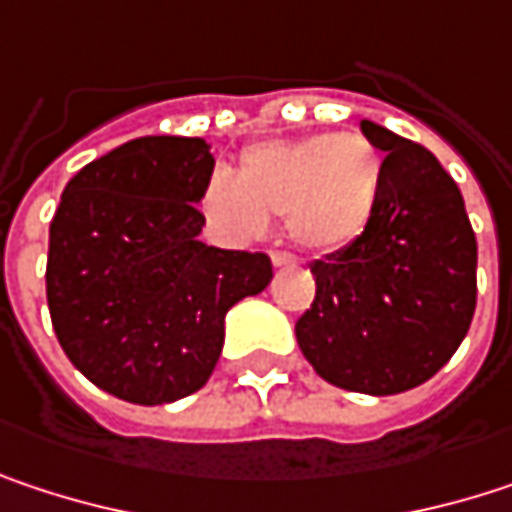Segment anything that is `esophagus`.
<instances>
[{
	"instance_id": "34e87169",
	"label": "esophagus",
	"mask_w": 512,
	"mask_h": 512,
	"mask_svg": "<svg viewBox=\"0 0 512 512\" xmlns=\"http://www.w3.org/2000/svg\"><path fill=\"white\" fill-rule=\"evenodd\" d=\"M296 263V255L290 252H272V266H293Z\"/></svg>"
}]
</instances>
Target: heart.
I'll return each instance as SVG.
<instances>
[{
  "mask_svg": "<svg viewBox=\"0 0 512 512\" xmlns=\"http://www.w3.org/2000/svg\"><path fill=\"white\" fill-rule=\"evenodd\" d=\"M382 183L385 159L364 133H311L252 145L237 174L213 168L201 207L228 240L260 237L275 216L302 249L338 252L373 222Z\"/></svg>",
  "mask_w": 512,
  "mask_h": 512,
  "instance_id": "heart-1",
  "label": "heart"
}]
</instances>
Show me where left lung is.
Masks as SVG:
<instances>
[{
    "label": "left lung",
    "mask_w": 512,
    "mask_h": 512,
    "mask_svg": "<svg viewBox=\"0 0 512 512\" xmlns=\"http://www.w3.org/2000/svg\"><path fill=\"white\" fill-rule=\"evenodd\" d=\"M385 151L373 222L311 266L317 293L296 341L332 385L400 394L436 376L468 335L477 305V240L460 186L427 148L361 121Z\"/></svg>",
    "instance_id": "obj_1"
}]
</instances>
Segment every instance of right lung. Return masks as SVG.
<instances>
[{
  "mask_svg": "<svg viewBox=\"0 0 512 512\" xmlns=\"http://www.w3.org/2000/svg\"><path fill=\"white\" fill-rule=\"evenodd\" d=\"M213 154L204 139L142 136L88 162L50 222L47 305L73 367L139 406L210 379L225 314L272 278L263 252L198 240Z\"/></svg>",
  "mask_w": 512,
  "mask_h": 512,
  "instance_id": "add662e5",
  "label": "right lung"
}]
</instances>
